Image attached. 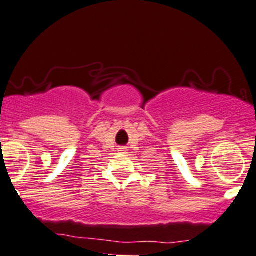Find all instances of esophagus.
<instances>
[{"instance_id":"34e87169","label":"esophagus","mask_w":256,"mask_h":256,"mask_svg":"<svg viewBox=\"0 0 256 256\" xmlns=\"http://www.w3.org/2000/svg\"><path fill=\"white\" fill-rule=\"evenodd\" d=\"M121 150H124V148H121Z\"/></svg>"}]
</instances>
